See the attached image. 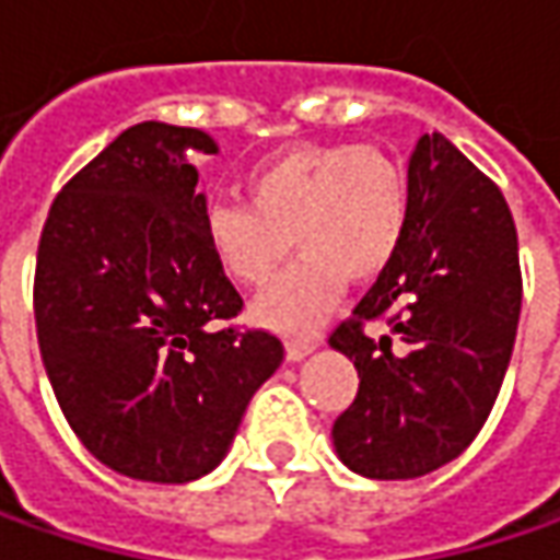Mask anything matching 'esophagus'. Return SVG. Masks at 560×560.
<instances>
[{"label": "esophagus", "instance_id": "esophagus-1", "mask_svg": "<svg viewBox=\"0 0 560 560\" xmlns=\"http://www.w3.org/2000/svg\"><path fill=\"white\" fill-rule=\"evenodd\" d=\"M317 349V342L314 339H290L287 342V358L290 361H302V358H308Z\"/></svg>", "mask_w": 560, "mask_h": 560}]
</instances>
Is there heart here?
<instances>
[{
    "label": "heart",
    "mask_w": 560,
    "mask_h": 560,
    "mask_svg": "<svg viewBox=\"0 0 560 560\" xmlns=\"http://www.w3.org/2000/svg\"><path fill=\"white\" fill-rule=\"evenodd\" d=\"M248 205L205 208V246L240 287H261L292 243L302 258L252 305V317L277 334H314L349 290L371 283L401 252L411 199L408 177L376 145L299 142L243 177Z\"/></svg>",
    "instance_id": "heart-1"
}]
</instances>
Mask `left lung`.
Returning a JSON list of instances; mask_svg holds the SVG:
<instances>
[{
    "mask_svg": "<svg viewBox=\"0 0 560 560\" xmlns=\"http://www.w3.org/2000/svg\"><path fill=\"white\" fill-rule=\"evenodd\" d=\"M408 199L393 268L330 336L361 376L334 423L336 455L371 480H415L462 455L495 405L521 320L517 230L499 186L423 133ZM368 319L390 334L368 337Z\"/></svg>",
    "mask_w": 560,
    "mask_h": 560,
    "instance_id": "obj_1",
    "label": "left lung"
}]
</instances>
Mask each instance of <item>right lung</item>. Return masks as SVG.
Instances as JSON below:
<instances>
[{"mask_svg":"<svg viewBox=\"0 0 560 560\" xmlns=\"http://www.w3.org/2000/svg\"><path fill=\"white\" fill-rule=\"evenodd\" d=\"M196 127L142 120L55 196L33 314L55 398L98 462L189 483L224 462L248 401L283 361L265 330L224 327L243 299L205 246Z\"/></svg>","mask_w":560,"mask_h":560,"instance_id":"right-lung-1","label":"right lung"}]
</instances>
